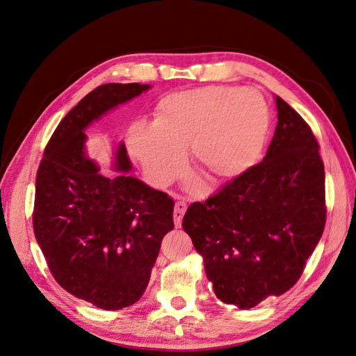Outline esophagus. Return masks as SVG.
Returning a JSON list of instances; mask_svg holds the SVG:
<instances>
[{
	"mask_svg": "<svg viewBox=\"0 0 356 356\" xmlns=\"http://www.w3.org/2000/svg\"><path fill=\"white\" fill-rule=\"evenodd\" d=\"M187 210V204L184 201H178L173 208V222H175V227L181 228V223H183L184 213Z\"/></svg>",
	"mask_w": 356,
	"mask_h": 356,
	"instance_id": "obj_1",
	"label": "esophagus"
}]
</instances>
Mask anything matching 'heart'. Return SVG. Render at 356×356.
<instances>
[{
  "mask_svg": "<svg viewBox=\"0 0 356 356\" xmlns=\"http://www.w3.org/2000/svg\"><path fill=\"white\" fill-rule=\"evenodd\" d=\"M270 124V108L259 92L208 86L163 97L152 125L129 128L127 146L157 187L178 177L188 146L195 166L213 183H223L255 166Z\"/></svg>",
  "mask_w": 356,
  "mask_h": 356,
  "instance_id": "1",
  "label": "heart"
}]
</instances>
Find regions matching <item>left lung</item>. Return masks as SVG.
I'll list each match as a JSON object with an SVG mask.
<instances>
[{
    "mask_svg": "<svg viewBox=\"0 0 356 356\" xmlns=\"http://www.w3.org/2000/svg\"><path fill=\"white\" fill-rule=\"evenodd\" d=\"M278 125L263 161L205 202L183 228L216 296L241 309L298 282L326 222L325 168L308 124L276 97Z\"/></svg>",
    "mask_w": 356,
    "mask_h": 356,
    "instance_id": "left-lung-1",
    "label": "left lung"
}]
</instances>
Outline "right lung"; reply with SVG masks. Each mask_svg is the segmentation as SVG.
I'll return each instance as SVG.
<instances>
[{
  "label": "right lung",
  "mask_w": 356,
  "mask_h": 356,
  "mask_svg": "<svg viewBox=\"0 0 356 356\" xmlns=\"http://www.w3.org/2000/svg\"><path fill=\"white\" fill-rule=\"evenodd\" d=\"M151 88L102 84L56 128L36 177L33 228L51 273L62 287L101 309H120L142 298L161 240L173 229V199L129 175L120 142L104 177L86 154V129L120 104Z\"/></svg>",
  "instance_id": "add662e5"
}]
</instances>
